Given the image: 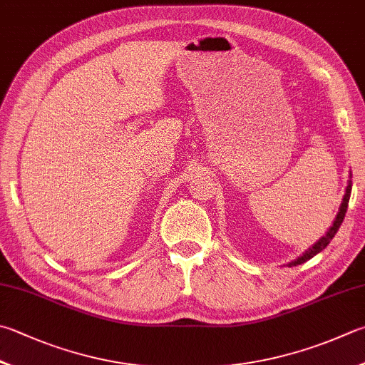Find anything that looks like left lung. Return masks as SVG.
<instances>
[{
  "instance_id": "left-lung-1",
  "label": "left lung",
  "mask_w": 365,
  "mask_h": 365,
  "mask_svg": "<svg viewBox=\"0 0 365 365\" xmlns=\"http://www.w3.org/2000/svg\"><path fill=\"white\" fill-rule=\"evenodd\" d=\"M351 185H353V182H351V173H349V180H348V185H346V190H345V195H343V202H341V205H340V208H339V212H336V216H335V219H334V224L329 227V230L326 232V235L322 237V238H319L318 242H316L312 247H308V250L302 254L300 257H297L295 260H292V262H289L287 264V267H292V265H300V264H304V262H307V260H310L312 257H314L316 254L318 252H321L322 250H324V247L331 243V240L335 237V233L339 232V229H340V225H341V222H343V219H345V215H346V210H348V202H349V195H351Z\"/></svg>"
}]
</instances>
